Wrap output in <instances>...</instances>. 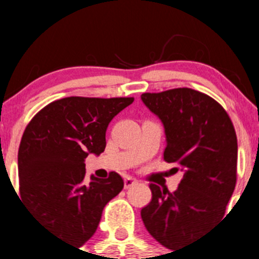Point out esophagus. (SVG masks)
Instances as JSON below:
<instances>
[{"mask_svg":"<svg viewBox=\"0 0 259 259\" xmlns=\"http://www.w3.org/2000/svg\"><path fill=\"white\" fill-rule=\"evenodd\" d=\"M138 184V180L135 178H133V177H126V178L124 179V187L125 189H127V188H132L134 187V185Z\"/></svg>","mask_w":259,"mask_h":259,"instance_id":"esophagus-1","label":"esophagus"}]
</instances>
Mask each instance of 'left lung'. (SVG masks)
I'll return each mask as SVG.
<instances>
[{
	"label": "left lung",
	"instance_id": "1",
	"mask_svg": "<svg viewBox=\"0 0 259 259\" xmlns=\"http://www.w3.org/2000/svg\"><path fill=\"white\" fill-rule=\"evenodd\" d=\"M164 125V160L184 171L176 192L150 184L145 228L168 249L189 244L226 214L237 182V135L223 106L189 88L142 95ZM178 170V168H177Z\"/></svg>",
	"mask_w": 259,
	"mask_h": 259
}]
</instances>
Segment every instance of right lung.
Here are the masks:
<instances>
[{"mask_svg": "<svg viewBox=\"0 0 259 259\" xmlns=\"http://www.w3.org/2000/svg\"><path fill=\"white\" fill-rule=\"evenodd\" d=\"M133 101L70 96L50 103L26 126L18 148L20 197L56 238L81 247L124 188L115 171L86 182L85 159L105 150L109 122Z\"/></svg>", "mask_w": 259, "mask_h": 259, "instance_id": "1", "label": "right lung"}]
</instances>
